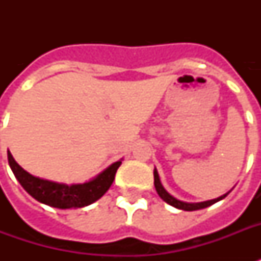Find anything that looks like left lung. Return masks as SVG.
Listing matches in <instances>:
<instances>
[{
    "label": "left lung",
    "mask_w": 261,
    "mask_h": 261,
    "mask_svg": "<svg viewBox=\"0 0 261 261\" xmlns=\"http://www.w3.org/2000/svg\"><path fill=\"white\" fill-rule=\"evenodd\" d=\"M154 187L155 191H157V194L160 195V198L163 199L164 202H167L168 204H171V206L176 207L178 210H184V211H195V210H200V208H206V207L211 206V204H214V203L219 202V200H222L223 198H226L227 194L230 192H226L222 196H219L217 199H211V200H206V202H199V203H187V202H181V200H178L174 196H172L169 192H168L165 188L163 187L161 181H160V176L157 169H154Z\"/></svg>",
    "instance_id": "8db88e82"
}]
</instances>
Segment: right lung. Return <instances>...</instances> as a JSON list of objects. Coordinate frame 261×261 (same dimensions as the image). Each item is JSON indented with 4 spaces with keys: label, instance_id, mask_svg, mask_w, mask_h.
Here are the masks:
<instances>
[{
    "label": "right lung",
    "instance_id": "obj_1",
    "mask_svg": "<svg viewBox=\"0 0 261 261\" xmlns=\"http://www.w3.org/2000/svg\"><path fill=\"white\" fill-rule=\"evenodd\" d=\"M8 161L9 167L21 184V187L28 194L38 202L47 206L57 207V208H80L92 204L98 200L107 191L110 190L111 184L114 182L115 174L122 164V160L107 168L106 171L97 174L90 181L84 184H62V182L50 181L44 178H39L24 171L16 161L13 155L8 151Z\"/></svg>",
    "mask_w": 261,
    "mask_h": 261
}]
</instances>
